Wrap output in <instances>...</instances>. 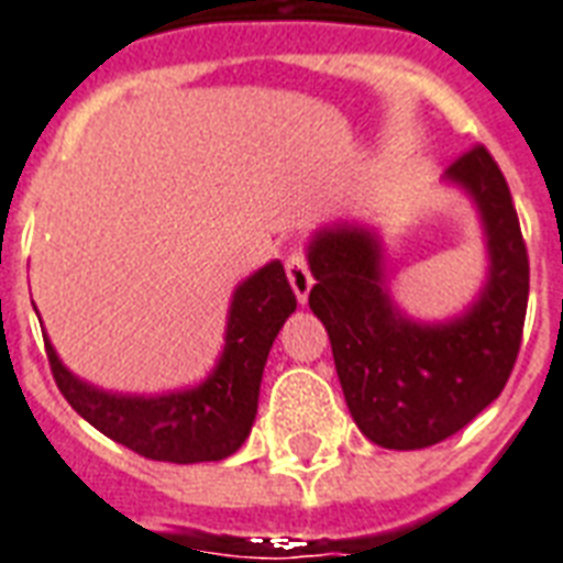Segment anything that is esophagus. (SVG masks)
<instances>
[{"label": "esophagus", "instance_id": "34e87169", "mask_svg": "<svg viewBox=\"0 0 563 563\" xmlns=\"http://www.w3.org/2000/svg\"><path fill=\"white\" fill-rule=\"evenodd\" d=\"M286 274H289V283L291 289H295V295H298V300L303 303L309 295V289H312V272H309V263L307 256H303V251H291L289 260H286Z\"/></svg>", "mask_w": 563, "mask_h": 563}]
</instances>
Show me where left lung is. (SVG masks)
<instances>
[{"instance_id":"1","label":"left lung","mask_w":563,"mask_h":563,"mask_svg":"<svg viewBox=\"0 0 563 563\" xmlns=\"http://www.w3.org/2000/svg\"><path fill=\"white\" fill-rule=\"evenodd\" d=\"M446 178L476 198L488 230V286L450 324H411L383 289L379 245L351 224L321 230L309 247V307L327 327L356 427L388 450H420L467 427L515 371L529 303V254L511 189L482 143Z\"/></svg>"}]
</instances>
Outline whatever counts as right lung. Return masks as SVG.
<instances>
[{
  "label": "right lung",
  "mask_w": 563,
  "mask_h": 563,
  "mask_svg": "<svg viewBox=\"0 0 563 563\" xmlns=\"http://www.w3.org/2000/svg\"><path fill=\"white\" fill-rule=\"evenodd\" d=\"M295 307L298 298L283 265L260 268L233 295L228 344L219 368L207 383L189 391L163 397L99 391L75 379L46 342L48 368L66 402L117 444L154 462H219L245 444L256 418L265 360Z\"/></svg>",
  "instance_id": "1"
}]
</instances>
